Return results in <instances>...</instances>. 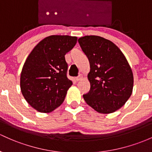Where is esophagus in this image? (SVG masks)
<instances>
[{"label": "esophagus", "mask_w": 152, "mask_h": 152, "mask_svg": "<svg viewBox=\"0 0 152 152\" xmlns=\"http://www.w3.org/2000/svg\"><path fill=\"white\" fill-rule=\"evenodd\" d=\"M83 77L82 75H80L77 77H76V80H77V81L81 80L83 79Z\"/></svg>", "instance_id": "obj_1"}]
</instances>
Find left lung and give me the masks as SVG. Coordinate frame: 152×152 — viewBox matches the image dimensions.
Segmentation results:
<instances>
[{"mask_svg":"<svg viewBox=\"0 0 152 152\" xmlns=\"http://www.w3.org/2000/svg\"><path fill=\"white\" fill-rule=\"evenodd\" d=\"M78 42L91 66V89L83 95L84 100L99 113L115 112L133 92V75L126 58L115 43L102 37L86 35Z\"/></svg>","mask_w":152,"mask_h":152,"instance_id":"left-lung-1","label":"left lung"}]
</instances>
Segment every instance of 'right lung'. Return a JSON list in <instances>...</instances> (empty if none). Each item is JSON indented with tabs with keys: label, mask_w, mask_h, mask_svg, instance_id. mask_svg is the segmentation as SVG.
<instances>
[{
	"label": "right lung",
	"mask_w": 152,
	"mask_h": 152,
	"mask_svg": "<svg viewBox=\"0 0 152 152\" xmlns=\"http://www.w3.org/2000/svg\"><path fill=\"white\" fill-rule=\"evenodd\" d=\"M77 40L69 35H50L39 42L27 56L21 72V91L38 112H52L64 101L72 85L66 77L68 65L64 56Z\"/></svg>",
	"instance_id": "1"
}]
</instances>
